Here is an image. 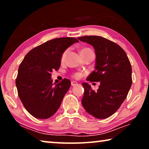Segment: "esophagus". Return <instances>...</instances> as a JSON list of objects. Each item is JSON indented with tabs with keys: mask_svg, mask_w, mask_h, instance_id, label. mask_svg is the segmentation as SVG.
<instances>
[{
	"mask_svg": "<svg viewBox=\"0 0 149 149\" xmlns=\"http://www.w3.org/2000/svg\"><path fill=\"white\" fill-rule=\"evenodd\" d=\"M78 84H77V82H76V81H72L71 82V85H72V86H75V85H77Z\"/></svg>",
	"mask_w": 149,
	"mask_h": 149,
	"instance_id": "obj_1",
	"label": "esophagus"
}]
</instances>
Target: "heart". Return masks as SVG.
<instances>
[{"instance_id":"1","label":"heart","mask_w":149,"mask_h":149,"mask_svg":"<svg viewBox=\"0 0 149 149\" xmlns=\"http://www.w3.org/2000/svg\"><path fill=\"white\" fill-rule=\"evenodd\" d=\"M89 50V49H82L81 50V51H83V50ZM66 53H67V50H65V51L64 52V53L62 54V57H61V60H62V61H63V60H64L65 57V55H66ZM79 76V74H75L74 75V77H78Z\"/></svg>"}]
</instances>
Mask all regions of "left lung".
<instances>
[{
    "label": "left lung",
    "mask_w": 149,
    "mask_h": 149,
    "mask_svg": "<svg viewBox=\"0 0 149 149\" xmlns=\"http://www.w3.org/2000/svg\"><path fill=\"white\" fill-rule=\"evenodd\" d=\"M93 47L96 54L95 70L87 80L99 81L97 91L84 82L81 103L85 110L98 119L110 117L120 107L132 84V69L125 52L119 45L99 36L78 38Z\"/></svg>",
    "instance_id": "8db88e82"
}]
</instances>
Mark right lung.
<instances>
[{
	"label": "right lung",
	"mask_w": 149,
	"mask_h": 149,
	"mask_svg": "<svg viewBox=\"0 0 149 149\" xmlns=\"http://www.w3.org/2000/svg\"><path fill=\"white\" fill-rule=\"evenodd\" d=\"M77 39H54L34 48L20 64L16 85L17 93L27 112L38 119H47L58 110L71 81L64 79L52 84L51 72L58 70L62 54Z\"/></svg>",
	"instance_id": "right-lung-1"
}]
</instances>
